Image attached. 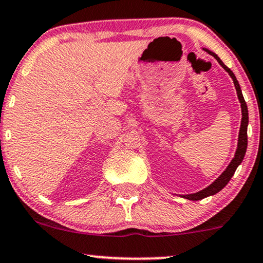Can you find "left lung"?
<instances>
[{"label": "left lung", "mask_w": 263, "mask_h": 263, "mask_svg": "<svg viewBox=\"0 0 263 263\" xmlns=\"http://www.w3.org/2000/svg\"><path fill=\"white\" fill-rule=\"evenodd\" d=\"M208 51V50H207ZM211 53L212 56H213L214 59L217 60L218 62H219V65L222 66V67L226 69V71L229 73L230 77H232V80L234 82V85H235V89H236V93H238V98H239V101L240 104H241V125H240V129H239V138H238V148H236V152H235V156H234L233 160L230 162L229 165L226 170H224L222 175L218 178L216 181L212 182L208 187H205L202 190V191H198L196 192V194H191V195H183L182 197L183 198H187V200H191V201H198V200H202V198L204 197H208V196H212V195H216L218 192L222 190L224 186L227 185L228 182L230 181V179H232V176L234 175V173H235L236 167H238L240 164H241L243 157H245V153H246V148H248V125H249V111H248V105H246L245 103V99H243L242 97V93H241V89H240V85H239V82L236 80V77L234 76V73L232 72V69L228 68L226 65L222 62V60H220L218 56L216 55L214 52L212 51H208Z\"/></svg>", "instance_id": "obj_1"}]
</instances>
